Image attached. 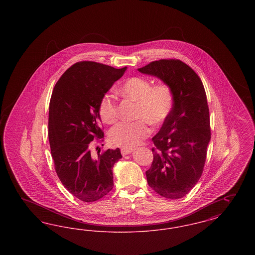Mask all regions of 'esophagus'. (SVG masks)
Returning a JSON list of instances; mask_svg holds the SVG:
<instances>
[{
    "label": "esophagus",
    "mask_w": 255,
    "mask_h": 255,
    "mask_svg": "<svg viewBox=\"0 0 255 255\" xmlns=\"http://www.w3.org/2000/svg\"><path fill=\"white\" fill-rule=\"evenodd\" d=\"M132 152H133V149H129V148H122V154L123 156L128 155V154H130Z\"/></svg>",
    "instance_id": "34e87169"
}]
</instances>
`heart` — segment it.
<instances>
[{"label": "heart", "mask_w": 255, "mask_h": 255, "mask_svg": "<svg viewBox=\"0 0 255 255\" xmlns=\"http://www.w3.org/2000/svg\"><path fill=\"white\" fill-rule=\"evenodd\" d=\"M122 97L134 101L136 106L133 122H121L111 129L110 142L123 148L138 145L151 132L148 122L155 127L162 125L168 120L174 107V94L167 83L152 82L142 76L126 79L120 88ZM101 121L114 124L118 121V104L116 97L106 94L101 97L98 105Z\"/></svg>", "instance_id": "obj_1"}]
</instances>
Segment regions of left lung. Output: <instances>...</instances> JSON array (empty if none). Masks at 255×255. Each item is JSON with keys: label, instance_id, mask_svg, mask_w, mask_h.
I'll return each instance as SVG.
<instances>
[{"label": "left lung", "instance_id": "obj_1", "mask_svg": "<svg viewBox=\"0 0 255 255\" xmlns=\"http://www.w3.org/2000/svg\"><path fill=\"white\" fill-rule=\"evenodd\" d=\"M137 70L157 76L174 94L173 111L152 138L147 182L164 198L181 199L200 180L206 163L211 132L205 88L194 70L179 59L153 61Z\"/></svg>", "mask_w": 255, "mask_h": 255}]
</instances>
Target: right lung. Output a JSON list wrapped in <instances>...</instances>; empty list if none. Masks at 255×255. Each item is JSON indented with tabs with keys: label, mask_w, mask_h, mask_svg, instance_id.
Returning a JSON list of instances; mask_svg holds the SVG:
<instances>
[{
	"label": "right lung",
	"mask_w": 255,
	"mask_h": 255,
	"mask_svg": "<svg viewBox=\"0 0 255 255\" xmlns=\"http://www.w3.org/2000/svg\"><path fill=\"white\" fill-rule=\"evenodd\" d=\"M125 71L126 67L77 62L62 74L50 97L49 140L54 168L65 188L86 203L103 198L114 187L113 166L122 158L121 150L108 149L95 158L91 145L104 138L99 101Z\"/></svg>",
	"instance_id": "obj_1"
}]
</instances>
